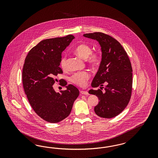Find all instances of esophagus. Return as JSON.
Segmentation results:
<instances>
[{
	"instance_id": "34e87169",
	"label": "esophagus",
	"mask_w": 158,
	"mask_h": 158,
	"mask_svg": "<svg viewBox=\"0 0 158 158\" xmlns=\"http://www.w3.org/2000/svg\"><path fill=\"white\" fill-rule=\"evenodd\" d=\"M81 94H84V95H89L88 92L86 91L81 90Z\"/></svg>"
}]
</instances>
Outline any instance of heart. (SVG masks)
<instances>
[{"label": "heart", "mask_w": 158, "mask_h": 158, "mask_svg": "<svg viewBox=\"0 0 158 158\" xmlns=\"http://www.w3.org/2000/svg\"><path fill=\"white\" fill-rule=\"evenodd\" d=\"M75 53L83 59H86V62L92 66H96L100 61V53L92 52L91 46L89 44L82 43L78 45L75 48ZM60 65L62 69H66L67 67V59L66 56H62L60 60ZM90 74L87 71H82L75 73L71 77L70 80L73 83L77 86H84L86 81L89 79Z\"/></svg>", "instance_id": "b5f03b06"}]
</instances>
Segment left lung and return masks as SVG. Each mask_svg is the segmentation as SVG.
I'll use <instances>...</instances> for the list:
<instances>
[{"instance_id": "obj_1", "label": "left lung", "mask_w": 158, "mask_h": 158, "mask_svg": "<svg viewBox=\"0 0 158 158\" xmlns=\"http://www.w3.org/2000/svg\"><path fill=\"white\" fill-rule=\"evenodd\" d=\"M100 44L102 58L98 71L91 83L89 94L97 96L99 102L94 107L96 115L112 118L119 115L129 102L132 90V68L129 58L120 43L110 35L101 32L84 34ZM105 85L104 87H103Z\"/></svg>"}]
</instances>
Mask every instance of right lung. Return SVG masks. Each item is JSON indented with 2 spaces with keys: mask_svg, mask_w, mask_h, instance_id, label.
<instances>
[{
  "mask_svg": "<svg viewBox=\"0 0 158 158\" xmlns=\"http://www.w3.org/2000/svg\"><path fill=\"white\" fill-rule=\"evenodd\" d=\"M75 37L72 35L62 38L42 40L32 48L25 60L23 84L25 93L34 111L50 123H57L70 114L79 90L72 85L67 86L64 80V91L57 93L53 89L54 77L62 73L59 67L62 52Z\"/></svg>",
  "mask_w": 158,
  "mask_h": 158,
  "instance_id": "obj_1",
  "label": "right lung"
}]
</instances>
